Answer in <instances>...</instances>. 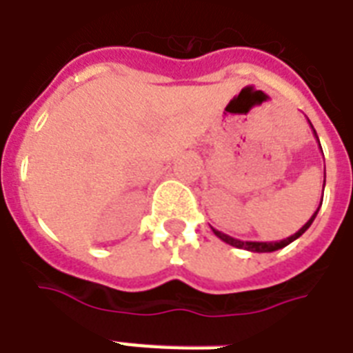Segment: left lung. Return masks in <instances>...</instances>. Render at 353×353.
Segmentation results:
<instances>
[{
  "label": "left lung",
  "instance_id": "obj_1",
  "mask_svg": "<svg viewBox=\"0 0 353 353\" xmlns=\"http://www.w3.org/2000/svg\"><path fill=\"white\" fill-rule=\"evenodd\" d=\"M310 126H312V122H310ZM312 130H313V135H315V139L319 141L315 128L312 126ZM319 146H321V143H319ZM321 152H323V148H321ZM324 183H326V172H324ZM321 205H323V199H321ZM319 209H321V207H319ZM319 209L315 210V214H313L312 218H310V220H307L306 223L302 225V229H299V231H296L293 236H290V238H285V240H280V241H243V240H238V238H232V236L225 234V232L218 231V229H214V227H210V229H212V232H214V234L218 236L221 241H225V243H229V245H232V247H238V249H245V251H251V252H273V251H279V249H282V247L290 245L291 241H295L296 238H301V236L304 234V232L310 229V225L313 223V220H315V216H317Z\"/></svg>",
  "mask_w": 353,
  "mask_h": 353
}]
</instances>
